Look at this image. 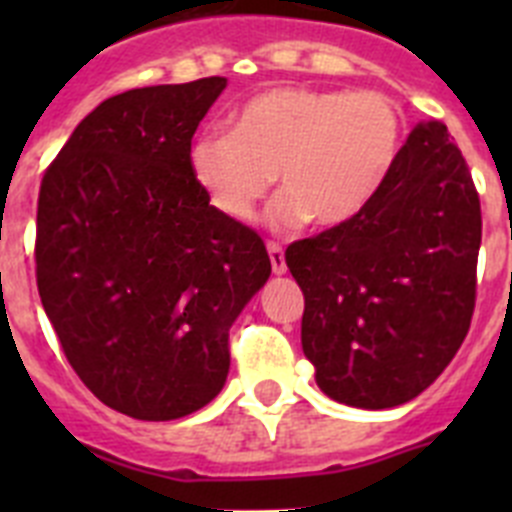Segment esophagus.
<instances>
[{"instance_id":"esophagus-1","label":"esophagus","mask_w":512,"mask_h":512,"mask_svg":"<svg viewBox=\"0 0 512 512\" xmlns=\"http://www.w3.org/2000/svg\"><path fill=\"white\" fill-rule=\"evenodd\" d=\"M266 251H269L271 271H274L277 277H282V274H287V261H284V248L279 246V243H269V246H266Z\"/></svg>"}]
</instances>
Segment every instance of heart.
I'll return each instance as SVG.
<instances>
[{"label":"heart","mask_w":512,"mask_h":512,"mask_svg":"<svg viewBox=\"0 0 512 512\" xmlns=\"http://www.w3.org/2000/svg\"><path fill=\"white\" fill-rule=\"evenodd\" d=\"M405 140V115L382 92L274 87L230 117V133H205L189 148V174L233 223L253 220L274 182L279 230L312 220L320 230L351 223L390 179Z\"/></svg>","instance_id":"b5f03b06"}]
</instances>
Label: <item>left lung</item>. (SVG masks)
<instances>
[{
  "instance_id": "left-lung-1",
  "label": "left lung",
  "mask_w": 512,
  "mask_h": 512,
  "mask_svg": "<svg viewBox=\"0 0 512 512\" xmlns=\"http://www.w3.org/2000/svg\"><path fill=\"white\" fill-rule=\"evenodd\" d=\"M479 241L467 161L443 122H418L372 205L287 248L320 390L384 410L431 387L472 323Z\"/></svg>"
}]
</instances>
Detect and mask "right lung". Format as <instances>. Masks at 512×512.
<instances>
[{
  "mask_svg": "<svg viewBox=\"0 0 512 512\" xmlns=\"http://www.w3.org/2000/svg\"><path fill=\"white\" fill-rule=\"evenodd\" d=\"M225 87L210 76L104 99L40 184L43 310L81 382L130 418L176 420L215 400L230 325L271 274L259 233L189 174L194 130Z\"/></svg>",
  "mask_w": 512,
  "mask_h": 512,
  "instance_id": "right-lung-1",
  "label": "right lung"
}]
</instances>
